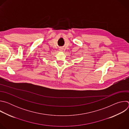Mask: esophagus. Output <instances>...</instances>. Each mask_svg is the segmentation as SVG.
Segmentation results:
<instances>
[{
	"label": "esophagus",
	"instance_id": "34e87169",
	"mask_svg": "<svg viewBox=\"0 0 129 129\" xmlns=\"http://www.w3.org/2000/svg\"><path fill=\"white\" fill-rule=\"evenodd\" d=\"M60 50H61V51H62V48H60Z\"/></svg>",
	"mask_w": 129,
	"mask_h": 129
}]
</instances>
